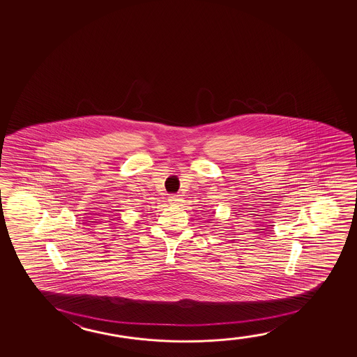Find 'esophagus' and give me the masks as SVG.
I'll return each instance as SVG.
<instances>
[{
	"label": "esophagus",
	"instance_id": "esophagus-1",
	"mask_svg": "<svg viewBox=\"0 0 357 357\" xmlns=\"http://www.w3.org/2000/svg\"><path fill=\"white\" fill-rule=\"evenodd\" d=\"M168 200H169V204H173V205H179L181 201H183V197H181V195H171Z\"/></svg>",
	"mask_w": 357,
	"mask_h": 357
}]
</instances>
